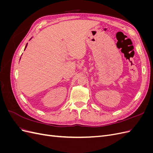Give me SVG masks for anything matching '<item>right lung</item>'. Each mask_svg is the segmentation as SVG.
Here are the masks:
<instances>
[{"label": "right lung", "mask_w": 153, "mask_h": 153, "mask_svg": "<svg viewBox=\"0 0 153 153\" xmlns=\"http://www.w3.org/2000/svg\"><path fill=\"white\" fill-rule=\"evenodd\" d=\"M27 44H28V43H27V45H26V46H25V49H24V50H25V48H27ZM20 59H21V58H20Z\"/></svg>", "instance_id": "obj_1"}]
</instances>
